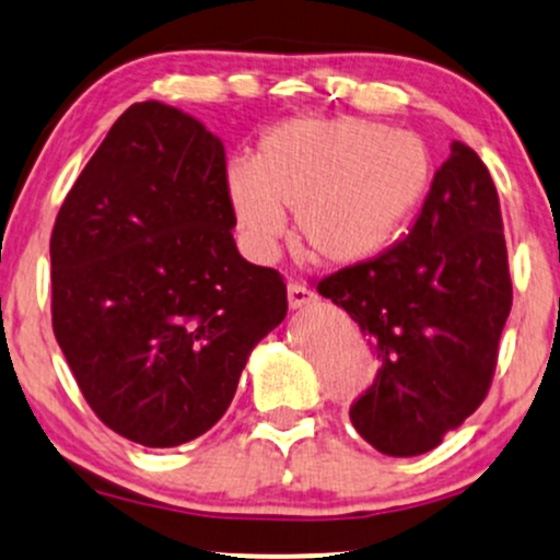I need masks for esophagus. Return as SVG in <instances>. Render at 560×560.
<instances>
[{
  "mask_svg": "<svg viewBox=\"0 0 560 560\" xmlns=\"http://www.w3.org/2000/svg\"><path fill=\"white\" fill-rule=\"evenodd\" d=\"M312 301H316V293L312 291V288H306L303 282H295V280L288 282V306L301 308Z\"/></svg>",
  "mask_w": 560,
  "mask_h": 560,
  "instance_id": "obj_1",
  "label": "esophagus"
}]
</instances>
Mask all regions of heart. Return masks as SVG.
Segmentation results:
<instances>
[{
  "label": "heart",
  "mask_w": 560,
  "mask_h": 560,
  "mask_svg": "<svg viewBox=\"0 0 560 560\" xmlns=\"http://www.w3.org/2000/svg\"><path fill=\"white\" fill-rule=\"evenodd\" d=\"M433 176L418 135L369 119H291L259 140L254 163L228 168L241 238L269 259L282 212H295V241L308 259L355 265L399 236Z\"/></svg>",
  "instance_id": "obj_1"
}]
</instances>
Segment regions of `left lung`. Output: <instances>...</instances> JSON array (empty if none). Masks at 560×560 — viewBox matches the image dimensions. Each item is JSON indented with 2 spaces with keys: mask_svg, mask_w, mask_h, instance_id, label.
<instances>
[{
  "mask_svg": "<svg viewBox=\"0 0 560 560\" xmlns=\"http://www.w3.org/2000/svg\"><path fill=\"white\" fill-rule=\"evenodd\" d=\"M316 291L358 322L382 363L350 405L355 431L389 457L436 448L491 389L512 312L499 191L478 153L454 142L410 233Z\"/></svg>",
  "mask_w": 560,
  "mask_h": 560,
  "instance_id": "8db88e82",
  "label": "left lung"
}]
</instances>
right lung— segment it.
<instances>
[{"label":"right lung","mask_w":560,"mask_h":560,"mask_svg":"<svg viewBox=\"0 0 560 560\" xmlns=\"http://www.w3.org/2000/svg\"><path fill=\"white\" fill-rule=\"evenodd\" d=\"M223 142L158 101L129 106L51 231V324L93 412L135 444L202 436L288 314L278 269L233 241Z\"/></svg>","instance_id":"right-lung-1"}]
</instances>
